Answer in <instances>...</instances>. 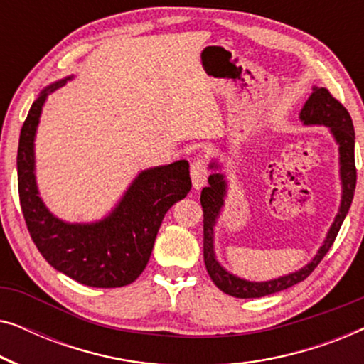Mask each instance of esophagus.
I'll return each instance as SVG.
<instances>
[{
    "label": "esophagus",
    "mask_w": 364,
    "mask_h": 364,
    "mask_svg": "<svg viewBox=\"0 0 364 364\" xmlns=\"http://www.w3.org/2000/svg\"><path fill=\"white\" fill-rule=\"evenodd\" d=\"M191 177H192V186L193 188H202L205 186L207 177H208V168L207 164L202 159H196L191 166Z\"/></svg>",
    "instance_id": "obj_1"
}]
</instances>
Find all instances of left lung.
Instances as JSON below:
<instances>
[{
    "instance_id": "1",
    "label": "left lung",
    "mask_w": 364,
    "mask_h": 364,
    "mask_svg": "<svg viewBox=\"0 0 364 364\" xmlns=\"http://www.w3.org/2000/svg\"><path fill=\"white\" fill-rule=\"evenodd\" d=\"M300 119L303 124L311 126L330 127V131L335 137L338 146H340V176L343 186L341 205L338 210V215L333 222V225L328 232V235L320 247V250L315 258L295 273L290 275L275 278L270 282H248L243 278H238L232 273H228L220 263L217 262L215 253H213V227H215L217 218L220 215L223 207V197L227 193V182L223 173L213 172L208 177V187L202 188L200 203L203 210V262L205 268L210 275L212 282L220 288L227 295L235 298H260L272 295V293L287 290L296 283L305 280L306 277L311 275V272L318 267V263L323 260L330 250L333 242L340 232L341 223L345 220L348 210H350L353 196H355L356 187V166H355V127L350 112L346 107L330 94L325 87H313L311 96L303 106L300 112ZM210 168H218L215 162L210 164Z\"/></svg>"
}]
</instances>
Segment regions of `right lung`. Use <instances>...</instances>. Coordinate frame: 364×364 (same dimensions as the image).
<instances>
[{
  "mask_svg": "<svg viewBox=\"0 0 364 364\" xmlns=\"http://www.w3.org/2000/svg\"><path fill=\"white\" fill-rule=\"evenodd\" d=\"M64 82L66 79L51 84L39 94L21 127L18 192L24 222L39 253L64 275L87 287H126L146 268L164 215L191 192L188 162L177 161L139 173L117 207L101 222L59 220L38 196L34 136L48 94L64 86Z\"/></svg>",
  "mask_w": 364,
  "mask_h": 364,
  "instance_id": "right-lung-1",
  "label": "right lung"
}]
</instances>
